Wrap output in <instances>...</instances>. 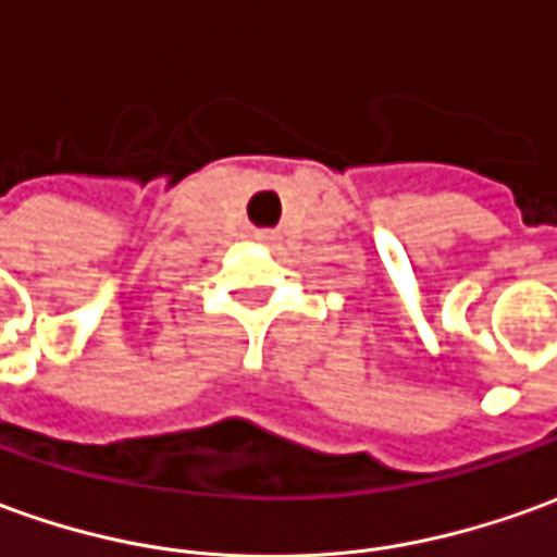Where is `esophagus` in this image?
<instances>
[{
	"mask_svg": "<svg viewBox=\"0 0 557 557\" xmlns=\"http://www.w3.org/2000/svg\"><path fill=\"white\" fill-rule=\"evenodd\" d=\"M260 239H270V236H267V233H263V236H260Z\"/></svg>",
	"mask_w": 557,
	"mask_h": 557,
	"instance_id": "1",
	"label": "esophagus"
}]
</instances>
